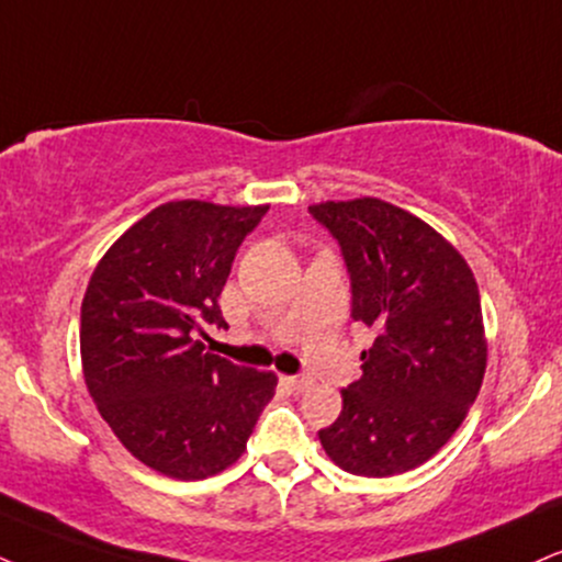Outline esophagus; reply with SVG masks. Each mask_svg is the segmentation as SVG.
Masks as SVG:
<instances>
[{
  "label": "esophagus",
  "instance_id": "esophagus-1",
  "mask_svg": "<svg viewBox=\"0 0 562 562\" xmlns=\"http://www.w3.org/2000/svg\"><path fill=\"white\" fill-rule=\"evenodd\" d=\"M283 383L292 387V391L302 393V391H307L310 385H313V380H310V378H300V375H289V378H283Z\"/></svg>",
  "mask_w": 562,
  "mask_h": 562
}]
</instances>
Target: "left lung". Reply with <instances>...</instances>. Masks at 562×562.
Here are the masks:
<instances>
[{
	"mask_svg": "<svg viewBox=\"0 0 562 562\" xmlns=\"http://www.w3.org/2000/svg\"><path fill=\"white\" fill-rule=\"evenodd\" d=\"M351 279V317L375 334L362 378L317 432L344 472L393 476L432 459L467 419L487 367L480 289L432 226L378 198L310 205Z\"/></svg>",
	"mask_w": 562,
	"mask_h": 562,
	"instance_id": "left-lung-1",
	"label": "left lung"
}]
</instances>
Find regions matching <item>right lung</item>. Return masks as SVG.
Wrapping results in <instances>:
<instances>
[{"label":"right lung","mask_w":562,"mask_h":562,"mask_svg":"<svg viewBox=\"0 0 562 562\" xmlns=\"http://www.w3.org/2000/svg\"><path fill=\"white\" fill-rule=\"evenodd\" d=\"M268 205L175 200L109 247L82 296L80 357L90 398L137 461L205 480L245 453L279 378L205 351L224 328L218 296Z\"/></svg>","instance_id":"obj_1"}]
</instances>
